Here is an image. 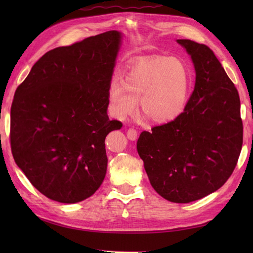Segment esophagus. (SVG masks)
<instances>
[{"label":"esophagus","instance_id":"obj_1","mask_svg":"<svg viewBox=\"0 0 253 253\" xmlns=\"http://www.w3.org/2000/svg\"><path fill=\"white\" fill-rule=\"evenodd\" d=\"M126 133H127L128 139H130V140H136L138 137V131L135 129V128H129Z\"/></svg>","mask_w":253,"mask_h":253}]
</instances>
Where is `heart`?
<instances>
[{
  "instance_id": "1",
  "label": "heart",
  "mask_w": 253,
  "mask_h": 253,
  "mask_svg": "<svg viewBox=\"0 0 253 253\" xmlns=\"http://www.w3.org/2000/svg\"><path fill=\"white\" fill-rule=\"evenodd\" d=\"M188 91L189 73L185 64L176 57L158 55L131 65L122 82L111 84L107 95L117 120L135 114L139 101L149 121L163 124L176 120L184 112Z\"/></svg>"
}]
</instances>
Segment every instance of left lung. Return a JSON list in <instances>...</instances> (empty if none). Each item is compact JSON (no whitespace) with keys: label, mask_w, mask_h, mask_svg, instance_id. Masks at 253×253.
<instances>
[{"label":"left lung","mask_w":253,"mask_h":253,"mask_svg":"<svg viewBox=\"0 0 253 253\" xmlns=\"http://www.w3.org/2000/svg\"><path fill=\"white\" fill-rule=\"evenodd\" d=\"M177 42L191 55L195 90L176 120L140 133L137 150L154 190L170 202L189 203L233 174L244 127L238 91L214 52L192 40Z\"/></svg>","instance_id":"left-lung-1"}]
</instances>
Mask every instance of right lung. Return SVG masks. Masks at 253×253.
<instances>
[{"instance_id": "1", "label": "right lung", "mask_w": 253, "mask_h": 253, "mask_svg": "<svg viewBox=\"0 0 253 253\" xmlns=\"http://www.w3.org/2000/svg\"><path fill=\"white\" fill-rule=\"evenodd\" d=\"M120 43L121 34L113 30L53 49L16 89L13 157L31 185L51 200L80 202L104 179L105 138L123 126L106 113Z\"/></svg>"}]
</instances>
